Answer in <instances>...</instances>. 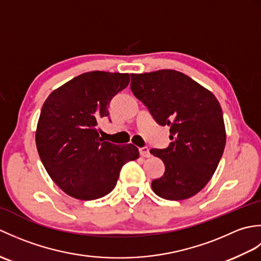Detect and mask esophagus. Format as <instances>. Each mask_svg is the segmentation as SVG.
<instances>
[{
    "label": "esophagus",
    "mask_w": 261,
    "mask_h": 261,
    "mask_svg": "<svg viewBox=\"0 0 261 261\" xmlns=\"http://www.w3.org/2000/svg\"><path fill=\"white\" fill-rule=\"evenodd\" d=\"M139 152H140V156L143 158H149L151 156L150 152H149V149L147 147L139 148Z\"/></svg>",
    "instance_id": "1"
}]
</instances>
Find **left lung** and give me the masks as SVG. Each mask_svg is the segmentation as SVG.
I'll return each instance as SVG.
<instances>
[{
	"label": "left lung",
	"mask_w": 261,
	"mask_h": 261,
	"mask_svg": "<svg viewBox=\"0 0 261 261\" xmlns=\"http://www.w3.org/2000/svg\"><path fill=\"white\" fill-rule=\"evenodd\" d=\"M131 91L154 121L169 125L171 142L150 153L165 164L152 191L169 201L195 195L210 181L225 147L222 109L206 88L173 69L131 74Z\"/></svg>",
	"instance_id": "1"
}]
</instances>
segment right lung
<instances>
[{"label":"right lung","instance_id":"1","mask_svg":"<svg viewBox=\"0 0 261 261\" xmlns=\"http://www.w3.org/2000/svg\"><path fill=\"white\" fill-rule=\"evenodd\" d=\"M129 74L88 71L55 90L42 105L36 145L51 179L79 199L108 195L125 163L139 158L132 143L119 146L99 137L97 122L129 85Z\"/></svg>","mask_w":261,"mask_h":261}]
</instances>
